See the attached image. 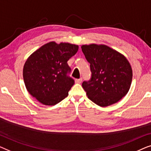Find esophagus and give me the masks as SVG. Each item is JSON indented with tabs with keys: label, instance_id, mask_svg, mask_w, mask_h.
I'll list each match as a JSON object with an SVG mask.
<instances>
[{
	"label": "esophagus",
	"instance_id": "34e87169",
	"mask_svg": "<svg viewBox=\"0 0 151 151\" xmlns=\"http://www.w3.org/2000/svg\"><path fill=\"white\" fill-rule=\"evenodd\" d=\"M75 82L76 83H81L82 82V78H78V79H75Z\"/></svg>",
	"mask_w": 151,
	"mask_h": 151
}]
</instances>
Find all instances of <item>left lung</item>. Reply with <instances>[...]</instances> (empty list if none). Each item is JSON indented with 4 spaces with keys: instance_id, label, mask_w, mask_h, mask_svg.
Here are the masks:
<instances>
[{
    "instance_id": "8db88e82",
    "label": "left lung",
    "mask_w": 151,
    "mask_h": 151,
    "mask_svg": "<svg viewBox=\"0 0 151 151\" xmlns=\"http://www.w3.org/2000/svg\"><path fill=\"white\" fill-rule=\"evenodd\" d=\"M81 49L92 73L90 80L82 83L88 99L101 107L117 103L129 92L132 81L128 60L106 45H83Z\"/></svg>"
}]
</instances>
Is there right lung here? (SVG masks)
<instances>
[{
	"label": "right lung",
	"instance_id": "1",
	"mask_svg": "<svg viewBox=\"0 0 151 151\" xmlns=\"http://www.w3.org/2000/svg\"><path fill=\"white\" fill-rule=\"evenodd\" d=\"M78 49L75 44L50 42L31 54L23 68L29 94L45 105H55L67 97L75 84L67 61Z\"/></svg>",
	"mask_w": 151,
	"mask_h": 151
}]
</instances>
